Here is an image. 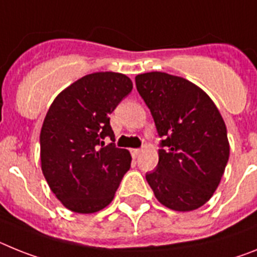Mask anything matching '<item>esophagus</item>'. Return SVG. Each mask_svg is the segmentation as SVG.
I'll list each match as a JSON object with an SVG mask.
<instances>
[{
	"label": "esophagus",
	"mask_w": 257,
	"mask_h": 257,
	"mask_svg": "<svg viewBox=\"0 0 257 257\" xmlns=\"http://www.w3.org/2000/svg\"><path fill=\"white\" fill-rule=\"evenodd\" d=\"M131 154H132V156H133V158H137V156L141 154V150H140V149H132Z\"/></svg>",
	"instance_id": "esophagus-1"
}]
</instances>
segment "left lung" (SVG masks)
Instances as JSON below:
<instances>
[{"label": "left lung", "instance_id": "1", "mask_svg": "<svg viewBox=\"0 0 257 257\" xmlns=\"http://www.w3.org/2000/svg\"><path fill=\"white\" fill-rule=\"evenodd\" d=\"M136 86L162 137L159 163L146 173L147 182L163 206L199 208L216 191L229 160L221 113L206 91L184 77L141 73Z\"/></svg>", "mask_w": 257, "mask_h": 257}]
</instances>
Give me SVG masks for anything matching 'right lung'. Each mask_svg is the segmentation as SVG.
<instances>
[{
    "mask_svg": "<svg viewBox=\"0 0 257 257\" xmlns=\"http://www.w3.org/2000/svg\"><path fill=\"white\" fill-rule=\"evenodd\" d=\"M133 89L117 72L86 75L57 95L40 135L41 169L66 208L94 213L111 203L132 156L115 146L110 113ZM112 143L107 147L103 140Z\"/></svg>",
    "mask_w": 257,
    "mask_h": 257,
    "instance_id": "1",
    "label": "right lung"
}]
</instances>
